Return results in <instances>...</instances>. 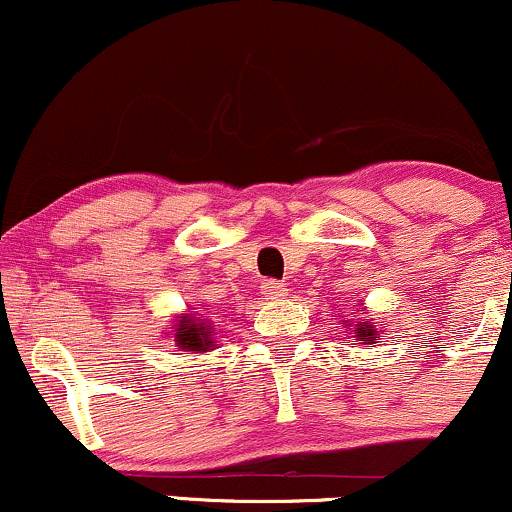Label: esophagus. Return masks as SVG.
<instances>
[{
	"label": "esophagus",
	"mask_w": 512,
	"mask_h": 512,
	"mask_svg": "<svg viewBox=\"0 0 512 512\" xmlns=\"http://www.w3.org/2000/svg\"><path fill=\"white\" fill-rule=\"evenodd\" d=\"M262 295L267 300H279V298H283V295H286V286H283V283H279V281H274V279H267L262 283Z\"/></svg>",
	"instance_id": "34e87169"
}]
</instances>
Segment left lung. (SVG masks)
<instances>
[{"label": "left lung", "instance_id": "8db88e82", "mask_svg": "<svg viewBox=\"0 0 512 512\" xmlns=\"http://www.w3.org/2000/svg\"><path fill=\"white\" fill-rule=\"evenodd\" d=\"M357 336H365V338H369V341H377V331H374V326L372 324H367V322H362V324H357Z\"/></svg>", "mask_w": 512, "mask_h": 512}]
</instances>
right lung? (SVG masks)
Masks as SVG:
<instances>
[{
  "label": "right lung",
  "instance_id": "add662e5",
  "mask_svg": "<svg viewBox=\"0 0 512 512\" xmlns=\"http://www.w3.org/2000/svg\"><path fill=\"white\" fill-rule=\"evenodd\" d=\"M176 341L181 348L205 353L212 346V331H207L205 324H195V319H181L176 329Z\"/></svg>",
  "mask_w": 512,
  "mask_h": 512
}]
</instances>
